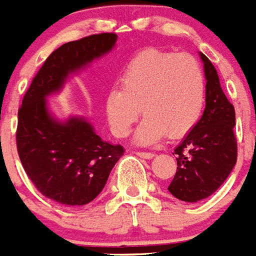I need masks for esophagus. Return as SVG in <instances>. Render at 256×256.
Here are the masks:
<instances>
[{
    "label": "esophagus",
    "mask_w": 256,
    "mask_h": 256,
    "mask_svg": "<svg viewBox=\"0 0 256 256\" xmlns=\"http://www.w3.org/2000/svg\"><path fill=\"white\" fill-rule=\"evenodd\" d=\"M137 155H138L140 158H144V159H152L154 158L155 154L154 152H137Z\"/></svg>",
    "instance_id": "1"
}]
</instances>
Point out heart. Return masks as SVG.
I'll use <instances>...</instances> for the list:
<instances>
[{"label":"heart","mask_w":256,"mask_h":256,"mask_svg":"<svg viewBox=\"0 0 256 256\" xmlns=\"http://www.w3.org/2000/svg\"><path fill=\"white\" fill-rule=\"evenodd\" d=\"M104 98L111 132L126 137L140 115L138 145H152L168 133L172 138L194 128L204 108L206 80L200 62L189 54L148 52L130 62Z\"/></svg>","instance_id":"obj_1"}]
</instances>
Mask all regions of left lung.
Masks as SVG:
<instances>
[{
	"mask_svg": "<svg viewBox=\"0 0 256 256\" xmlns=\"http://www.w3.org/2000/svg\"><path fill=\"white\" fill-rule=\"evenodd\" d=\"M206 78V108L202 118L174 149L178 171L168 192L184 202H200L215 193L237 162L234 107L220 85L218 71L200 53Z\"/></svg>",
	"mask_w": 256,
	"mask_h": 256,
	"instance_id": "1",
	"label": "left lung"
}]
</instances>
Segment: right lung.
<instances>
[{
    "instance_id": "add662e5",
    "label": "right lung",
    "mask_w": 256,
    "mask_h": 256,
    "mask_svg": "<svg viewBox=\"0 0 256 256\" xmlns=\"http://www.w3.org/2000/svg\"><path fill=\"white\" fill-rule=\"evenodd\" d=\"M116 40L115 34H100L63 44L37 72L18 111L16 148L24 171L37 190L60 204L94 200L124 149L104 141L84 118L56 119L46 98L60 93L70 75L110 53Z\"/></svg>"
}]
</instances>
